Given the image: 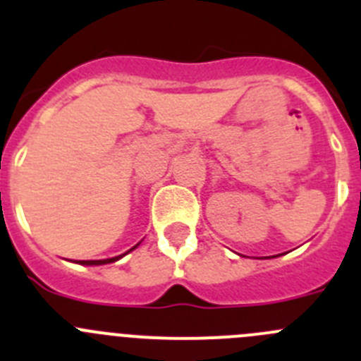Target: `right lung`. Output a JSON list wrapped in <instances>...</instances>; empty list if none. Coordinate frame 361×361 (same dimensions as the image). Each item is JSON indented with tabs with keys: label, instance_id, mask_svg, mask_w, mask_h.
<instances>
[{
	"label": "right lung",
	"instance_id": "add662e5",
	"mask_svg": "<svg viewBox=\"0 0 361 361\" xmlns=\"http://www.w3.org/2000/svg\"><path fill=\"white\" fill-rule=\"evenodd\" d=\"M133 250V247H132ZM130 250V251H132ZM121 257H116V258H106V260H79V264H86V266H99V264H110V262H116V260H119Z\"/></svg>",
	"mask_w": 361,
	"mask_h": 361
}]
</instances>
